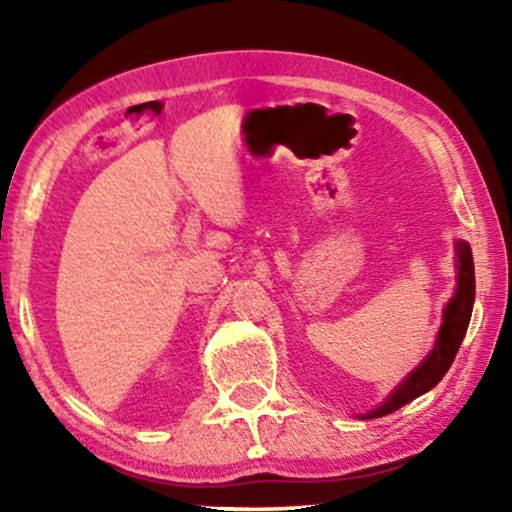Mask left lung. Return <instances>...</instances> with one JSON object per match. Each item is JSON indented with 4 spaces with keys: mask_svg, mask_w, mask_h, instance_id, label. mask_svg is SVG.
<instances>
[{
    "mask_svg": "<svg viewBox=\"0 0 512 512\" xmlns=\"http://www.w3.org/2000/svg\"><path fill=\"white\" fill-rule=\"evenodd\" d=\"M454 254H457V289L450 303L443 310V324L438 328L436 345L426 359L419 366L403 377L401 384H396V389L384 398L380 405H375L370 412H363L359 419H375L384 417L389 412H396L403 405L415 401L426 391H431L436 384L443 380V375L450 370L454 356H457L461 340H464L468 321H471L473 312V300H475V270H473V254L471 244L464 240L454 242Z\"/></svg>",
    "mask_w": 512,
    "mask_h": 512,
    "instance_id": "left-lung-1",
    "label": "left lung"
}]
</instances>
